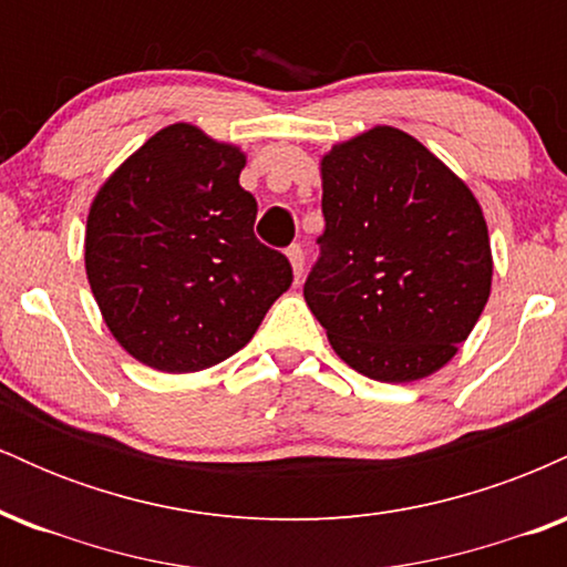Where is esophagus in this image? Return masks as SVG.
<instances>
[{
	"label": "esophagus",
	"instance_id": "34e87169",
	"mask_svg": "<svg viewBox=\"0 0 567 567\" xmlns=\"http://www.w3.org/2000/svg\"><path fill=\"white\" fill-rule=\"evenodd\" d=\"M288 258H290V264H292V275H296V279H301L303 264H306L303 247L301 245H290L288 247Z\"/></svg>",
	"mask_w": 567,
	"mask_h": 567
}]
</instances>
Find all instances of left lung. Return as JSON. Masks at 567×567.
Instances as JSON below:
<instances>
[{"label":"left lung","mask_w":567,"mask_h":567,"mask_svg":"<svg viewBox=\"0 0 567 567\" xmlns=\"http://www.w3.org/2000/svg\"><path fill=\"white\" fill-rule=\"evenodd\" d=\"M324 231L303 298L357 373L419 381L466 341L491 296L487 226L458 175L396 127L322 159Z\"/></svg>","instance_id":"left-lung-1"}]
</instances>
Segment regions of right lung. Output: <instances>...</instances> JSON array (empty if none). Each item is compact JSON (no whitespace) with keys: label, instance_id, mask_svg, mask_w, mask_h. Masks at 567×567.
Segmentation results:
<instances>
[{"label":"right lung","instance_id":"obj_1","mask_svg":"<svg viewBox=\"0 0 567 567\" xmlns=\"http://www.w3.org/2000/svg\"><path fill=\"white\" fill-rule=\"evenodd\" d=\"M245 154L194 125L148 138L101 186L84 269L116 341L143 365L194 373L250 341L292 266L258 243Z\"/></svg>","mask_w":567,"mask_h":567}]
</instances>
